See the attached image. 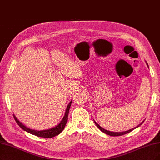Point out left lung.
I'll list each match as a JSON object with an SVG mask.
<instances>
[{
    "label": "left lung",
    "instance_id": "obj_1",
    "mask_svg": "<svg viewBox=\"0 0 160 160\" xmlns=\"http://www.w3.org/2000/svg\"><path fill=\"white\" fill-rule=\"evenodd\" d=\"M94 122H95L96 125L100 129V131H102L103 132H104V133H105V134H108V135H109V136H113V137H118V136H122V135L126 134H127V133H128V132H131L132 131H133L134 129L137 128V127H138L139 126H140V125H142V123L144 122V121L142 122L140 124V125H138L137 127H134V128H132V129H130V130H128V131H125V132H111V131H107V130H105V129H104L103 128H102V127H100L95 121H94Z\"/></svg>",
    "mask_w": 160,
    "mask_h": 160
}]
</instances>
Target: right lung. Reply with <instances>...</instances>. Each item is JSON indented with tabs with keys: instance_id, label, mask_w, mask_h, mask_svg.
I'll return each mask as SVG.
<instances>
[{
	"instance_id": "obj_1",
	"label": "right lung",
	"mask_w": 160,
	"mask_h": 160,
	"mask_svg": "<svg viewBox=\"0 0 160 160\" xmlns=\"http://www.w3.org/2000/svg\"><path fill=\"white\" fill-rule=\"evenodd\" d=\"M71 103H72V101H71L69 104L68 105L66 111H65V114L64 116L63 117V119H62V121H61V122L58 124L57 126H56L54 128H52L48 130H43V131H35V130H32L29 128L28 127H26V126H24L23 125L22 122H20L17 119V118L15 117L14 115H13L14 119L16 121V122H17L18 125L23 130H24L25 131L32 134L35 136H37V137H43V138H52L55 137V136L58 135L60 134L62 131L63 129L66 125V124L67 122L68 121V113H69V109L70 108Z\"/></svg>"
}]
</instances>
